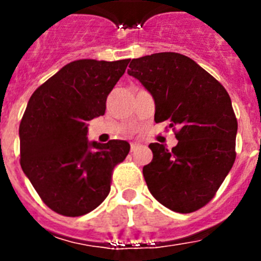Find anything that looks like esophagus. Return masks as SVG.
I'll list each match as a JSON object with an SVG mask.
<instances>
[{
	"label": "esophagus",
	"mask_w": 261,
	"mask_h": 261,
	"mask_svg": "<svg viewBox=\"0 0 261 261\" xmlns=\"http://www.w3.org/2000/svg\"><path fill=\"white\" fill-rule=\"evenodd\" d=\"M138 147V144H130V151H135Z\"/></svg>",
	"instance_id": "34e87169"
}]
</instances>
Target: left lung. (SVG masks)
<instances>
[{
	"label": "left lung",
	"mask_w": 261,
	"mask_h": 261,
	"mask_svg": "<svg viewBox=\"0 0 261 261\" xmlns=\"http://www.w3.org/2000/svg\"><path fill=\"white\" fill-rule=\"evenodd\" d=\"M128 74L153 95L155 123L168 120L177 145H149L144 166L151 195L177 213L199 211L214 197L234 165L238 121L225 87L192 59L175 52L133 59Z\"/></svg>",
	"instance_id": "1"
}]
</instances>
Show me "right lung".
I'll return each instance as SVG.
<instances>
[{"label":"right lung","instance_id":"obj_1","mask_svg":"<svg viewBox=\"0 0 261 261\" xmlns=\"http://www.w3.org/2000/svg\"><path fill=\"white\" fill-rule=\"evenodd\" d=\"M129 61L77 60L30 98L19 125L20 166L43 202L61 216H84L102 204L115 166L128 155L126 141H87L86 123L105 115Z\"/></svg>","mask_w":261,"mask_h":261}]
</instances>
